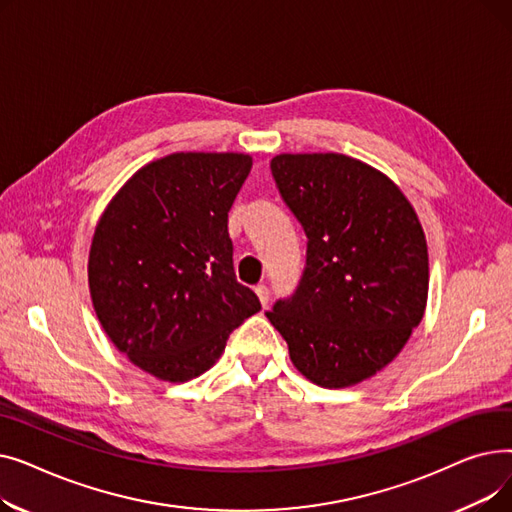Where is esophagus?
<instances>
[{"label":"esophagus","mask_w":512,"mask_h":512,"mask_svg":"<svg viewBox=\"0 0 512 512\" xmlns=\"http://www.w3.org/2000/svg\"><path fill=\"white\" fill-rule=\"evenodd\" d=\"M255 292H257V297H259L261 305L265 307L267 301H270V288H267L265 284H259V286H255Z\"/></svg>","instance_id":"34e87169"}]
</instances>
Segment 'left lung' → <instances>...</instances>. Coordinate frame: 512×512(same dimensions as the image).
Here are the masks:
<instances>
[{"label":"left lung","instance_id":"8db88e82","mask_svg":"<svg viewBox=\"0 0 512 512\" xmlns=\"http://www.w3.org/2000/svg\"><path fill=\"white\" fill-rule=\"evenodd\" d=\"M272 174L309 242L297 292L265 315L309 382L357 386L423 319L429 259L417 211L384 172L342 153H280Z\"/></svg>","mask_w":512,"mask_h":512}]
</instances>
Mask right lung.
I'll return each instance as SVG.
<instances>
[{
  "mask_svg": "<svg viewBox=\"0 0 512 512\" xmlns=\"http://www.w3.org/2000/svg\"><path fill=\"white\" fill-rule=\"evenodd\" d=\"M247 153L180 151L134 172L103 209L89 249V292L103 332L161 382L215 365L261 305L236 282L228 211Z\"/></svg>",
  "mask_w": 512,
  "mask_h": 512,
  "instance_id": "add662e5",
  "label": "right lung"
}]
</instances>
